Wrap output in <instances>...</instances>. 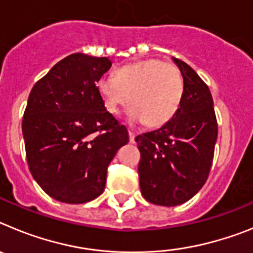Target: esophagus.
Instances as JSON below:
<instances>
[{
	"label": "esophagus",
	"mask_w": 253,
	"mask_h": 253,
	"mask_svg": "<svg viewBox=\"0 0 253 253\" xmlns=\"http://www.w3.org/2000/svg\"><path fill=\"white\" fill-rule=\"evenodd\" d=\"M129 142L130 143L135 142V134H134L131 130H129Z\"/></svg>",
	"instance_id": "34e87169"
}]
</instances>
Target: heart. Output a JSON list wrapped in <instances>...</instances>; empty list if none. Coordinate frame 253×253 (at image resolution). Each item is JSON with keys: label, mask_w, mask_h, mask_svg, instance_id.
Masks as SVG:
<instances>
[{"label": "heart", "mask_w": 253, "mask_h": 253, "mask_svg": "<svg viewBox=\"0 0 253 253\" xmlns=\"http://www.w3.org/2000/svg\"><path fill=\"white\" fill-rule=\"evenodd\" d=\"M106 110L119 113L130 104L128 118L131 123L161 126L177 113L184 95V80L173 63L161 59H144L128 64L97 81Z\"/></svg>", "instance_id": "obj_1"}]
</instances>
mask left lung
<instances>
[{"mask_svg":"<svg viewBox=\"0 0 253 253\" xmlns=\"http://www.w3.org/2000/svg\"><path fill=\"white\" fill-rule=\"evenodd\" d=\"M184 78L177 113L160 129L135 137L142 195L147 202L176 207L204 186L214 158L218 123L213 97L198 73L173 58Z\"/></svg>","mask_w":253,"mask_h":253,"instance_id":"8db88e82","label":"left lung"}]
</instances>
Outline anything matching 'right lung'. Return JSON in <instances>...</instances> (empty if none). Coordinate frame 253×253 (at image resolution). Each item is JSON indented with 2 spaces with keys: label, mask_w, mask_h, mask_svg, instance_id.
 Returning <instances> with one entry per match:
<instances>
[{
  "label": "right lung",
  "mask_w": 253,
  "mask_h": 253,
  "mask_svg": "<svg viewBox=\"0 0 253 253\" xmlns=\"http://www.w3.org/2000/svg\"><path fill=\"white\" fill-rule=\"evenodd\" d=\"M110 67L106 57L75 53L31 88L22 118L28 166L58 202L82 204L101 195L107 167L129 142L96 86Z\"/></svg>",
  "instance_id": "right-lung-1"
}]
</instances>
